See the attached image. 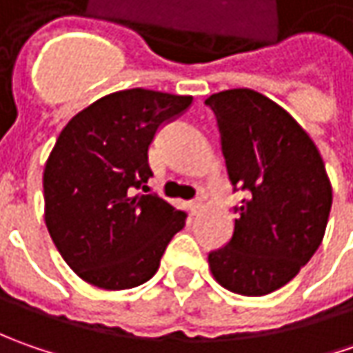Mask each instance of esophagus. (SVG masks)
I'll return each mask as SVG.
<instances>
[{"label": "esophagus", "instance_id": "obj_1", "mask_svg": "<svg viewBox=\"0 0 353 353\" xmlns=\"http://www.w3.org/2000/svg\"><path fill=\"white\" fill-rule=\"evenodd\" d=\"M200 208H202V202H200V200H190V202H188V210H190L192 216H196L198 212H200Z\"/></svg>", "mask_w": 353, "mask_h": 353}]
</instances>
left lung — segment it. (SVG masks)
I'll use <instances>...</instances> for the list:
<instances>
[{
    "mask_svg": "<svg viewBox=\"0 0 353 353\" xmlns=\"http://www.w3.org/2000/svg\"><path fill=\"white\" fill-rule=\"evenodd\" d=\"M228 179L243 190L232 239L208 253L228 291L263 296L287 285L314 255L332 208V186L316 145L291 114L250 88L206 100Z\"/></svg>",
    "mask_w": 353,
    "mask_h": 353,
    "instance_id": "obj_1",
    "label": "left lung"
}]
</instances>
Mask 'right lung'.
Listing matches in <instances>:
<instances>
[{
  "mask_svg": "<svg viewBox=\"0 0 353 353\" xmlns=\"http://www.w3.org/2000/svg\"><path fill=\"white\" fill-rule=\"evenodd\" d=\"M190 103L192 96L121 90L61 131L43 172L45 222L62 259L90 285L108 291L143 285L184 228L183 210L135 190L153 176L147 151L159 128Z\"/></svg>",
  "mask_w": 353,
  "mask_h": 353,
  "instance_id": "obj_1",
  "label": "right lung"
}]
</instances>
